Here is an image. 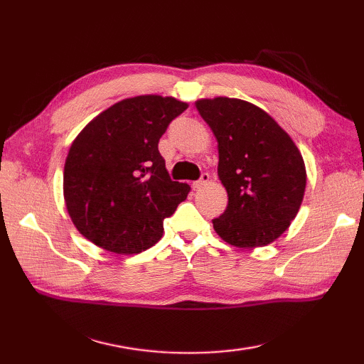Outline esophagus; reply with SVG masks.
<instances>
[{"label":"esophagus","instance_id":"obj_1","mask_svg":"<svg viewBox=\"0 0 364 364\" xmlns=\"http://www.w3.org/2000/svg\"><path fill=\"white\" fill-rule=\"evenodd\" d=\"M210 180H211V176H210V173H202V176H200V180L198 181H196L194 183V188L196 189H200V188H203V186H206L208 183H210Z\"/></svg>","mask_w":364,"mask_h":364}]
</instances>
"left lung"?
I'll use <instances>...</instances> for the list:
<instances>
[{
    "mask_svg": "<svg viewBox=\"0 0 364 364\" xmlns=\"http://www.w3.org/2000/svg\"><path fill=\"white\" fill-rule=\"evenodd\" d=\"M196 107L218 141L219 180L228 205L213 220L237 249L264 247L296 219L306 170L297 145L261 107L239 98H200Z\"/></svg>",
    "mask_w": 364,
    "mask_h": 364,
    "instance_id": "8db88e82",
    "label": "left lung"
}]
</instances>
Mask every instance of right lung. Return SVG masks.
<instances>
[{
  "instance_id": "add662e5",
  "label": "right lung",
  "mask_w": 364,
  "mask_h": 364,
  "mask_svg": "<svg viewBox=\"0 0 364 364\" xmlns=\"http://www.w3.org/2000/svg\"><path fill=\"white\" fill-rule=\"evenodd\" d=\"M186 109L188 103L173 97L125 98L76 136L64 166V200L73 225L90 242L134 255L162 237L164 219L191 188L170 180L158 142Z\"/></svg>"
}]
</instances>
